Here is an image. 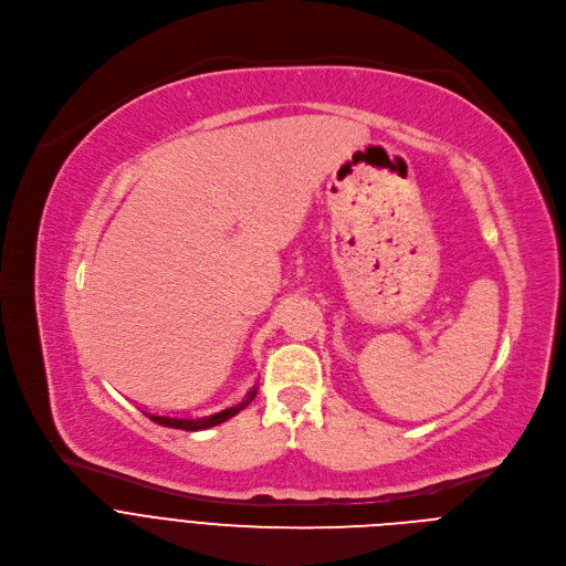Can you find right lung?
I'll return each instance as SVG.
<instances>
[{"instance_id":"1","label":"right lung","mask_w":566,"mask_h":566,"mask_svg":"<svg viewBox=\"0 0 566 566\" xmlns=\"http://www.w3.org/2000/svg\"><path fill=\"white\" fill-rule=\"evenodd\" d=\"M258 394V387H253L244 398H241L237 406H230L217 415H208V417H170V415H147L154 423L164 426V428H177V430H188V432H195V430H206V428H212V426H219L228 419H232L234 415H239L241 410H244L249 402L255 398Z\"/></svg>"}]
</instances>
